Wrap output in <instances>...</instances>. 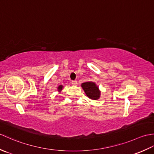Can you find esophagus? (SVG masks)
<instances>
[{
    "mask_svg": "<svg viewBox=\"0 0 154 154\" xmlns=\"http://www.w3.org/2000/svg\"><path fill=\"white\" fill-rule=\"evenodd\" d=\"M71 84L73 85H74V86H77V82L76 81H71Z\"/></svg>",
    "mask_w": 154,
    "mask_h": 154,
    "instance_id": "obj_1",
    "label": "esophagus"
}]
</instances>
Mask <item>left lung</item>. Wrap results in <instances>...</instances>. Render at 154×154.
Segmentation results:
<instances>
[{
    "mask_svg": "<svg viewBox=\"0 0 154 154\" xmlns=\"http://www.w3.org/2000/svg\"><path fill=\"white\" fill-rule=\"evenodd\" d=\"M81 87L86 95L91 100H98L100 97V91L99 86L93 81H87L81 84Z\"/></svg>",
    "mask_w": 154,
    "mask_h": 154,
    "instance_id": "8db88e82",
    "label": "left lung"
}]
</instances>
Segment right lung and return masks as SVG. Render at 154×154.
<instances>
[{"instance_id":"add662e5","label":"right lung","mask_w":154,"mask_h":154,"mask_svg":"<svg viewBox=\"0 0 154 154\" xmlns=\"http://www.w3.org/2000/svg\"><path fill=\"white\" fill-rule=\"evenodd\" d=\"M63 86L62 85H59V86L57 87V91H58L60 93H61V91H62V89H63Z\"/></svg>"}]
</instances>
